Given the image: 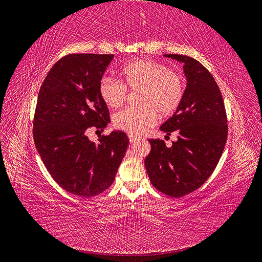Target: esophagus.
<instances>
[{
    "instance_id": "obj_1",
    "label": "esophagus",
    "mask_w": 262,
    "mask_h": 262,
    "mask_svg": "<svg viewBox=\"0 0 262 262\" xmlns=\"http://www.w3.org/2000/svg\"><path fill=\"white\" fill-rule=\"evenodd\" d=\"M137 140H139V137H136V136H132V134H129V141L130 143H134Z\"/></svg>"
}]
</instances>
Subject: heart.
Here are the masks:
<instances>
[{
  "instance_id": "heart-1",
  "label": "heart",
  "mask_w": 262,
  "mask_h": 262,
  "mask_svg": "<svg viewBox=\"0 0 262 262\" xmlns=\"http://www.w3.org/2000/svg\"><path fill=\"white\" fill-rule=\"evenodd\" d=\"M121 82L104 76L98 84L101 100L109 108L121 107L128 91H140L138 107L126 108L114 117L117 129L140 136L153 126L157 115L168 118L180 108L186 94V81L167 66L149 59L134 60L122 67Z\"/></svg>"
}]
</instances>
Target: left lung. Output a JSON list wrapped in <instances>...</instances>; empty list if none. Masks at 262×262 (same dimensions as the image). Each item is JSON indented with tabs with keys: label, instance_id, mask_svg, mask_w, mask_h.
Listing matches in <instances>:
<instances>
[{
	"label": "left lung",
	"instance_id": "obj_1",
	"mask_svg": "<svg viewBox=\"0 0 262 262\" xmlns=\"http://www.w3.org/2000/svg\"><path fill=\"white\" fill-rule=\"evenodd\" d=\"M184 63L187 77L180 108L162 126L178 133L171 147L164 140L150 139L145 167L152 185L164 194L181 198L200 188L219 164L227 140L224 100L217 83L199 61L184 54H165Z\"/></svg>",
	"mask_w": 262,
	"mask_h": 262
}]
</instances>
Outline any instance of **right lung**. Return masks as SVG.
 I'll return each instance as SVG.
<instances>
[{
    "label": "right lung",
    "instance_id": "obj_1",
    "mask_svg": "<svg viewBox=\"0 0 262 262\" xmlns=\"http://www.w3.org/2000/svg\"><path fill=\"white\" fill-rule=\"evenodd\" d=\"M114 54L71 53L55 62L39 90L33 136L39 155L57 184L92 198L113 185L126 147L121 131L102 134L95 144L90 128H106L109 109L98 84Z\"/></svg>",
    "mask_w": 262,
    "mask_h": 262
}]
</instances>
